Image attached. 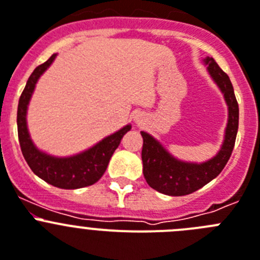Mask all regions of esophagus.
<instances>
[{
  "mask_svg": "<svg viewBox=\"0 0 260 260\" xmlns=\"http://www.w3.org/2000/svg\"><path fill=\"white\" fill-rule=\"evenodd\" d=\"M135 121H136V123H141V121H142V116L141 115H136L135 116Z\"/></svg>",
  "mask_w": 260,
  "mask_h": 260,
  "instance_id": "34e87169",
  "label": "esophagus"
}]
</instances>
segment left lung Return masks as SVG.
Instances as JSON below:
<instances>
[{"label":"left lung","instance_id":"8db88e82","mask_svg":"<svg viewBox=\"0 0 260 260\" xmlns=\"http://www.w3.org/2000/svg\"><path fill=\"white\" fill-rule=\"evenodd\" d=\"M202 62L214 83L223 93L228 106L224 140L216 155L202 163L181 160L175 158L153 136L141 131L144 139L141 153L144 176L151 188L167 196H186L209 184L225 167L235 147L238 129V104L233 85L228 75L217 66L214 58L206 57Z\"/></svg>","mask_w":260,"mask_h":260}]
</instances>
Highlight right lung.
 Segmentation results:
<instances>
[{
  "label": "right lung",
  "instance_id": "right-lung-1",
  "mask_svg": "<svg viewBox=\"0 0 260 260\" xmlns=\"http://www.w3.org/2000/svg\"><path fill=\"white\" fill-rule=\"evenodd\" d=\"M55 57L57 54H53L45 63L36 67L25 84L18 105V137L23 156L35 175L57 188L79 189L93 185L101 179L123 136L131 131L132 125H124L89 149L71 156H55L40 150L28 132L27 110L40 76L51 66Z\"/></svg>",
  "mask_w": 260,
  "mask_h": 260
}]
</instances>
